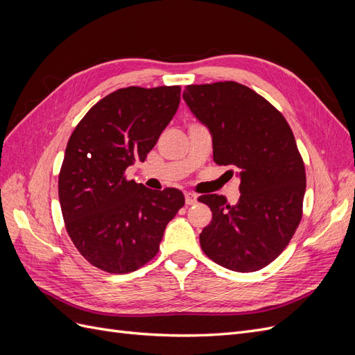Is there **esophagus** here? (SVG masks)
<instances>
[{"label":"esophagus","instance_id":"obj_1","mask_svg":"<svg viewBox=\"0 0 355 355\" xmlns=\"http://www.w3.org/2000/svg\"><path fill=\"white\" fill-rule=\"evenodd\" d=\"M197 196L196 194H192V192H185V202H187V206H192V204H196L197 202Z\"/></svg>","mask_w":355,"mask_h":355}]
</instances>
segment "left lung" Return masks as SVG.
<instances>
[{
  "mask_svg": "<svg viewBox=\"0 0 355 355\" xmlns=\"http://www.w3.org/2000/svg\"><path fill=\"white\" fill-rule=\"evenodd\" d=\"M184 99L209 128L213 159L240 178V200L201 196L213 218L200 234L202 252L237 272L277 259L302 219L305 166L292 128L262 96L235 81L187 85Z\"/></svg>",
  "mask_w": 355,
  "mask_h": 355,
  "instance_id": "obj_1",
  "label": "left lung"
}]
</instances>
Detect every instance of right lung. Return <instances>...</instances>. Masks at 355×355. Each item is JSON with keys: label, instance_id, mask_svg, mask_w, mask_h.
<instances>
[{"label": "right lung", "instance_id": "obj_1", "mask_svg": "<svg viewBox=\"0 0 355 355\" xmlns=\"http://www.w3.org/2000/svg\"><path fill=\"white\" fill-rule=\"evenodd\" d=\"M180 102L179 85L127 87L106 96L72 132L59 173L69 237L92 265L111 274L139 270L158 253L167 223L184 207L176 188L127 180L145 161Z\"/></svg>", "mask_w": 355, "mask_h": 355}]
</instances>
